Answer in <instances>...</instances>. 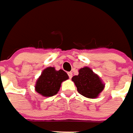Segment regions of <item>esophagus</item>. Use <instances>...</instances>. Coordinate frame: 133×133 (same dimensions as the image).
<instances>
[{
	"instance_id": "34e87169",
	"label": "esophagus",
	"mask_w": 133,
	"mask_h": 133,
	"mask_svg": "<svg viewBox=\"0 0 133 133\" xmlns=\"http://www.w3.org/2000/svg\"><path fill=\"white\" fill-rule=\"evenodd\" d=\"M68 75H69V78H72V73L71 72H68Z\"/></svg>"
}]
</instances>
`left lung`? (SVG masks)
Instances as JSON below:
<instances>
[{"mask_svg":"<svg viewBox=\"0 0 133 133\" xmlns=\"http://www.w3.org/2000/svg\"><path fill=\"white\" fill-rule=\"evenodd\" d=\"M78 72L72 78L78 92L89 98H97L104 87L99 77L89 67L81 68Z\"/></svg>","mask_w":133,"mask_h":133,"instance_id":"1","label":"left lung"}]
</instances>
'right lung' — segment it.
Here are the masks:
<instances>
[{"mask_svg":"<svg viewBox=\"0 0 133 133\" xmlns=\"http://www.w3.org/2000/svg\"><path fill=\"white\" fill-rule=\"evenodd\" d=\"M68 78V75L64 70L57 71L54 67H48L44 69L37 81L35 90L44 97L53 96L58 93L61 83Z\"/></svg>","mask_w":133,"mask_h":133,"instance_id":"obj_1","label":"right lung"}]
</instances>
